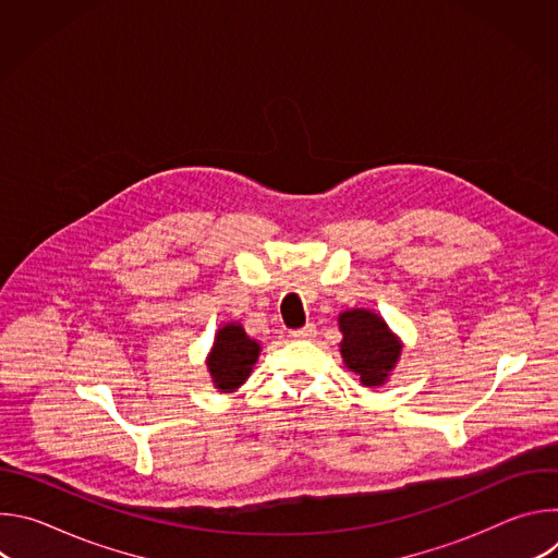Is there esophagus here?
Wrapping results in <instances>:
<instances>
[{
    "label": "esophagus",
    "mask_w": 558,
    "mask_h": 558,
    "mask_svg": "<svg viewBox=\"0 0 558 558\" xmlns=\"http://www.w3.org/2000/svg\"><path fill=\"white\" fill-rule=\"evenodd\" d=\"M289 336L295 338V340H313V338H315V327H313V325H306V327H302V329H293Z\"/></svg>",
    "instance_id": "esophagus-1"
}]
</instances>
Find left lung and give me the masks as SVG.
Returning <instances> with one entry per match:
<instances>
[{
  "mask_svg": "<svg viewBox=\"0 0 558 558\" xmlns=\"http://www.w3.org/2000/svg\"><path fill=\"white\" fill-rule=\"evenodd\" d=\"M342 333L340 355L366 388L384 386L402 357L404 342L397 338L381 315L371 308H347L338 315Z\"/></svg>",
  "mask_w": 558,
  "mask_h": 558,
  "instance_id": "obj_1",
  "label": "left lung"
}]
</instances>
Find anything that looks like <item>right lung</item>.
<instances>
[{
	"mask_svg": "<svg viewBox=\"0 0 558 558\" xmlns=\"http://www.w3.org/2000/svg\"><path fill=\"white\" fill-rule=\"evenodd\" d=\"M260 342L250 338L241 323H225L207 353V371L218 392H235L241 388L260 357Z\"/></svg>",
	"mask_w": 558,
	"mask_h": 558,
	"instance_id": "add662e5",
	"label": "right lung"
}]
</instances>
